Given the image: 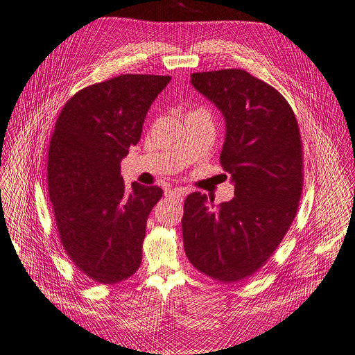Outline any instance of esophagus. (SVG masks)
Segmentation results:
<instances>
[{
	"instance_id": "1",
	"label": "esophagus",
	"mask_w": 355,
	"mask_h": 355,
	"mask_svg": "<svg viewBox=\"0 0 355 355\" xmlns=\"http://www.w3.org/2000/svg\"><path fill=\"white\" fill-rule=\"evenodd\" d=\"M166 198H178V200L182 201L183 195H185V191H183L182 188H175V189H166L164 192Z\"/></svg>"
}]
</instances>
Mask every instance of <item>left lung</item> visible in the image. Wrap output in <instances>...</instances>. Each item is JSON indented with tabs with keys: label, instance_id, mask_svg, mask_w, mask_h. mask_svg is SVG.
I'll return each instance as SVG.
<instances>
[{
	"label": "left lung",
	"instance_id": "1",
	"mask_svg": "<svg viewBox=\"0 0 355 355\" xmlns=\"http://www.w3.org/2000/svg\"><path fill=\"white\" fill-rule=\"evenodd\" d=\"M191 83L224 115L220 163L234 198L216 207L214 198L188 195L183 245L198 271L233 284L266 263L297 214L304 182L300 128L284 96L245 69L193 73Z\"/></svg>",
	"mask_w": 355,
	"mask_h": 355
}]
</instances>
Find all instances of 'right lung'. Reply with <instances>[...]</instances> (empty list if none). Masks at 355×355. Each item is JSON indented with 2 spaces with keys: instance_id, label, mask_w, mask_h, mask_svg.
I'll use <instances>...</instances> for the list:
<instances>
[{
  "instance_id": "right-lung-1",
  "label": "right lung",
  "mask_w": 355,
  "mask_h": 355,
  "mask_svg": "<svg viewBox=\"0 0 355 355\" xmlns=\"http://www.w3.org/2000/svg\"><path fill=\"white\" fill-rule=\"evenodd\" d=\"M168 76L122 74L77 92L64 105L51 138L48 192L68 258L98 284L137 272L147 218L159 187L125 189L121 160L135 146Z\"/></svg>"
}]
</instances>
